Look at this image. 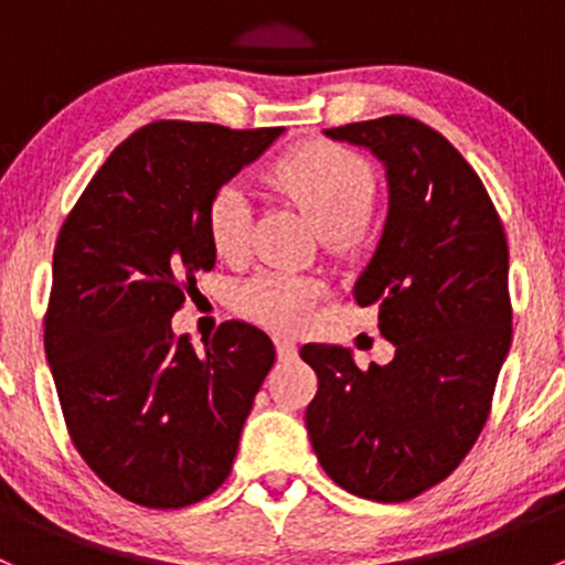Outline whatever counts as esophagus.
I'll return each mask as SVG.
<instances>
[{
	"label": "esophagus",
	"instance_id": "obj_1",
	"mask_svg": "<svg viewBox=\"0 0 565 565\" xmlns=\"http://www.w3.org/2000/svg\"><path fill=\"white\" fill-rule=\"evenodd\" d=\"M278 361H295L298 358V344L292 339H276Z\"/></svg>",
	"mask_w": 565,
	"mask_h": 565
}]
</instances>
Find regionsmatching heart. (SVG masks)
Returning a JSON list of instances; mask_svg holds the SVG:
<instances>
[{"label":"heart","mask_w":565,"mask_h":565,"mask_svg":"<svg viewBox=\"0 0 565 565\" xmlns=\"http://www.w3.org/2000/svg\"><path fill=\"white\" fill-rule=\"evenodd\" d=\"M273 182L300 204L319 232L344 237L366 221L374 202L372 167L341 145L311 141L278 158L270 169ZM250 191L243 177L221 182L207 202L210 246L221 259H241L250 246ZM328 281L315 273L262 270L237 289V309L270 330L292 333L309 324L324 298Z\"/></svg>","instance_id":"b5f03b06"}]
</instances>
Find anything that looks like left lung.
Instances as JSON below:
<instances>
[{
	"instance_id": "obj_1",
	"label": "left lung",
	"mask_w": 565,
	"mask_h": 565,
	"mask_svg": "<svg viewBox=\"0 0 565 565\" xmlns=\"http://www.w3.org/2000/svg\"><path fill=\"white\" fill-rule=\"evenodd\" d=\"M324 136L385 167L388 215L352 295L377 306L396 355L358 369L344 347L306 344V429L341 489L402 503L451 476L487 424L511 347L509 243L481 177L429 125L391 114Z\"/></svg>"
}]
</instances>
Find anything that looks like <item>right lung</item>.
Segmentation results:
<instances>
[{
  "instance_id": "add662e5",
  "label": "right lung",
  "mask_w": 565,
  "mask_h": 565,
  "mask_svg": "<svg viewBox=\"0 0 565 565\" xmlns=\"http://www.w3.org/2000/svg\"><path fill=\"white\" fill-rule=\"evenodd\" d=\"M281 134L145 125L106 158L56 237L45 358L73 446L130 503H199L237 457L276 361L270 335L230 319L199 355L172 317L215 265L210 196Z\"/></svg>"
}]
</instances>
